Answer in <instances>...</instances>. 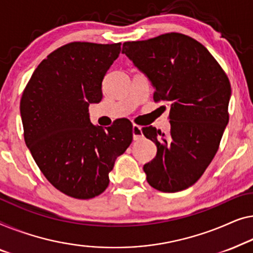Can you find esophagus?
Returning <instances> with one entry per match:
<instances>
[{"label": "esophagus", "instance_id": "esophagus-1", "mask_svg": "<svg viewBox=\"0 0 253 253\" xmlns=\"http://www.w3.org/2000/svg\"><path fill=\"white\" fill-rule=\"evenodd\" d=\"M143 137V134H142V129L140 126L133 125V138L135 141L140 140V138Z\"/></svg>", "mask_w": 253, "mask_h": 253}]
</instances>
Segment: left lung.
Masks as SVG:
<instances>
[{"mask_svg":"<svg viewBox=\"0 0 253 253\" xmlns=\"http://www.w3.org/2000/svg\"><path fill=\"white\" fill-rule=\"evenodd\" d=\"M123 54L151 81L155 102L170 105L169 136L142 128L157 145L156 157L143 166L148 183L163 193L187 189L214 158L228 124V77L204 45L181 33L125 42Z\"/></svg>","mask_w":253,"mask_h":253,"instance_id":"1","label":"left lung"}]
</instances>
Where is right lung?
I'll return each instance as SVG.
<instances>
[{
    "mask_svg": "<svg viewBox=\"0 0 253 253\" xmlns=\"http://www.w3.org/2000/svg\"><path fill=\"white\" fill-rule=\"evenodd\" d=\"M120 44L71 42L42 60L20 99L24 138L35 163L56 189L89 199L109 186L118 156L133 140V125L117 119L90 123L88 106L101 102L102 81Z\"/></svg>",
    "mask_w": 253,
    "mask_h": 253,
    "instance_id": "obj_1",
    "label": "right lung"
}]
</instances>
